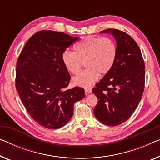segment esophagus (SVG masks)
I'll list each match as a JSON object with an SVG mask.
<instances>
[{
    "label": "esophagus",
    "instance_id": "esophagus-1",
    "mask_svg": "<svg viewBox=\"0 0 160 160\" xmlns=\"http://www.w3.org/2000/svg\"><path fill=\"white\" fill-rule=\"evenodd\" d=\"M92 92V89L91 88H85V95H88Z\"/></svg>",
    "mask_w": 160,
    "mask_h": 160
}]
</instances>
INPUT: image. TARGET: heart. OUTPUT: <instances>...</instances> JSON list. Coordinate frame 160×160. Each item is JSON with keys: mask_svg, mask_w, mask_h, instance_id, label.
Masks as SVG:
<instances>
[{"mask_svg": "<svg viewBox=\"0 0 160 160\" xmlns=\"http://www.w3.org/2000/svg\"><path fill=\"white\" fill-rule=\"evenodd\" d=\"M75 52L65 51L62 56L69 72L78 74L85 62L86 69L73 78L74 84L88 87L113 69L118 56L116 42L109 37L88 36L74 47Z\"/></svg>", "mask_w": 160, "mask_h": 160, "instance_id": "1", "label": "heart"}]
</instances>
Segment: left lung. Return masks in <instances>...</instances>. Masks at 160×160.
I'll use <instances>...</instances> for the list:
<instances>
[{
	"label": "left lung",
	"mask_w": 160,
	"mask_h": 160,
	"mask_svg": "<svg viewBox=\"0 0 160 160\" xmlns=\"http://www.w3.org/2000/svg\"><path fill=\"white\" fill-rule=\"evenodd\" d=\"M101 33L113 36L117 43L118 56L110 72L92 89L98 98L93 113L102 123L115 126L127 121L141 101L145 65L141 50L131 36L115 28Z\"/></svg>",
	"instance_id": "8db88e82"
}]
</instances>
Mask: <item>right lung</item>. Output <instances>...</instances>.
<instances>
[{"mask_svg":"<svg viewBox=\"0 0 160 160\" xmlns=\"http://www.w3.org/2000/svg\"><path fill=\"white\" fill-rule=\"evenodd\" d=\"M79 38L51 30L38 32L19 54L16 88L26 110L36 122L49 129L66 125L74 103L85 97L82 88L65 90L70 75L62 56Z\"/></svg>","mask_w":160,"mask_h":160,"instance_id":"obj_1","label":"right lung"}]
</instances>
